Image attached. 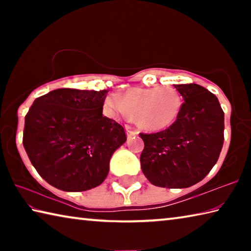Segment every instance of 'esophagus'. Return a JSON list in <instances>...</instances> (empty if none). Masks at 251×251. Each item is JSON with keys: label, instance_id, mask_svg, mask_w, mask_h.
I'll return each instance as SVG.
<instances>
[{"label": "esophagus", "instance_id": "obj_1", "mask_svg": "<svg viewBox=\"0 0 251 251\" xmlns=\"http://www.w3.org/2000/svg\"><path fill=\"white\" fill-rule=\"evenodd\" d=\"M126 133H127V137H128V138H131V137H133V136L138 135V131L136 130V129L130 128V127H127Z\"/></svg>", "mask_w": 251, "mask_h": 251}]
</instances>
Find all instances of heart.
<instances>
[{"label": "heart", "mask_w": 251, "mask_h": 251, "mask_svg": "<svg viewBox=\"0 0 251 251\" xmlns=\"http://www.w3.org/2000/svg\"><path fill=\"white\" fill-rule=\"evenodd\" d=\"M109 106L134 118L144 129L160 130L175 123L182 107V99L172 86L134 87L116 100H110Z\"/></svg>", "instance_id": "1"}]
</instances>
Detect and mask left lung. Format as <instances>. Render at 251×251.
Instances as JSON below:
<instances>
[{"instance_id":"obj_1","label":"left lung","mask_w":251,"mask_h":251,"mask_svg":"<svg viewBox=\"0 0 251 251\" xmlns=\"http://www.w3.org/2000/svg\"><path fill=\"white\" fill-rule=\"evenodd\" d=\"M174 87L184 103L179 116L165 130L141 133V166L152 185L187 188L207 176L224 144V112L218 99L198 84Z\"/></svg>"}]
</instances>
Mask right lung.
<instances>
[{
    "label": "right lung",
    "mask_w": 251,
    "mask_h": 251,
    "mask_svg": "<svg viewBox=\"0 0 251 251\" xmlns=\"http://www.w3.org/2000/svg\"><path fill=\"white\" fill-rule=\"evenodd\" d=\"M108 91L58 88L34 100L25 116L23 146L40 176L64 192L100 186L125 129L103 116Z\"/></svg>",
    "instance_id": "1"
}]
</instances>
